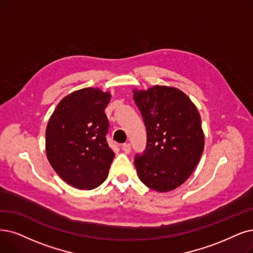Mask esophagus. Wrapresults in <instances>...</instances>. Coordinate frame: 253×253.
<instances>
[{
	"instance_id": "1",
	"label": "esophagus",
	"mask_w": 253,
	"mask_h": 253,
	"mask_svg": "<svg viewBox=\"0 0 253 253\" xmlns=\"http://www.w3.org/2000/svg\"><path fill=\"white\" fill-rule=\"evenodd\" d=\"M121 148H123V150L125 151L126 154H129L130 144L129 143H125V144H123V146H121Z\"/></svg>"
}]
</instances>
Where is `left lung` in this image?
<instances>
[{
	"label": "left lung",
	"mask_w": 253,
	"mask_h": 253,
	"mask_svg": "<svg viewBox=\"0 0 253 253\" xmlns=\"http://www.w3.org/2000/svg\"><path fill=\"white\" fill-rule=\"evenodd\" d=\"M133 93L147 133L145 150L135 156L137 174L157 192L174 190L193 172L205 148L198 110L174 87L156 85Z\"/></svg>",
	"instance_id": "1"
}]
</instances>
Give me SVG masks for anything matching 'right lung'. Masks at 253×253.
<instances>
[{"label": "right lung", "mask_w": 253, "mask_h": 253, "mask_svg": "<svg viewBox=\"0 0 253 253\" xmlns=\"http://www.w3.org/2000/svg\"><path fill=\"white\" fill-rule=\"evenodd\" d=\"M109 92L84 88L66 95L56 107L45 130L50 166L65 183L91 190L106 180L115 157L107 142Z\"/></svg>", "instance_id": "obj_1"}]
</instances>
